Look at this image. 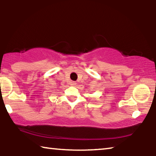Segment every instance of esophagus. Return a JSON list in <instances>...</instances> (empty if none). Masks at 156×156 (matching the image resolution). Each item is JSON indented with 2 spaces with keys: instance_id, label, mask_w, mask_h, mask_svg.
<instances>
[{
  "instance_id": "1",
  "label": "esophagus",
  "mask_w": 156,
  "mask_h": 156,
  "mask_svg": "<svg viewBox=\"0 0 156 156\" xmlns=\"http://www.w3.org/2000/svg\"><path fill=\"white\" fill-rule=\"evenodd\" d=\"M71 85L72 86H76V82H74V81H72V82H71Z\"/></svg>"
}]
</instances>
